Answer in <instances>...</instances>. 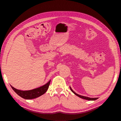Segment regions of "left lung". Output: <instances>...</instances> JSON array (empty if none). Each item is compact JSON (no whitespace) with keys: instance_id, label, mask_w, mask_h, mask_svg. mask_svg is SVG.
I'll list each match as a JSON object with an SVG mask.
<instances>
[{"instance_id":"1","label":"left lung","mask_w":121,"mask_h":121,"mask_svg":"<svg viewBox=\"0 0 121 121\" xmlns=\"http://www.w3.org/2000/svg\"><path fill=\"white\" fill-rule=\"evenodd\" d=\"M70 89L71 90V91H72L76 95L78 96V97H79V98H82V99H85V100H95L98 99V98H90V97H85V96H83V95H78V94H77L75 92L73 91V90H72V89H71L70 86Z\"/></svg>"}]
</instances>
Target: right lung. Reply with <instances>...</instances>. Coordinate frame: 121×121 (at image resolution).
Wrapping results in <instances>:
<instances>
[{"label": "right lung", "mask_w": 121, "mask_h": 121, "mask_svg": "<svg viewBox=\"0 0 121 121\" xmlns=\"http://www.w3.org/2000/svg\"><path fill=\"white\" fill-rule=\"evenodd\" d=\"M51 82V80L48 81V83L45 84L42 86L36 88L33 90H28V91H22V90H17L14 88V87L11 85V87L12 88L15 93L17 95H19L22 98L25 99H32L35 98H38L40 97L46 92L47 90H48L49 85Z\"/></svg>", "instance_id": "add662e5"}]
</instances>
